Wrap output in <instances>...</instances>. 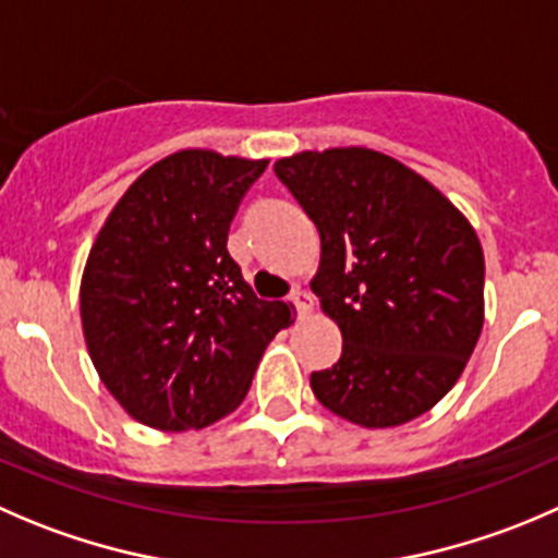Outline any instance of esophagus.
<instances>
[{
	"instance_id": "1",
	"label": "esophagus",
	"mask_w": 558,
	"mask_h": 558,
	"mask_svg": "<svg viewBox=\"0 0 558 558\" xmlns=\"http://www.w3.org/2000/svg\"><path fill=\"white\" fill-rule=\"evenodd\" d=\"M289 300L294 302L296 311H300V316H307V313L313 311V296L307 294L305 289H294V291H291V294H289Z\"/></svg>"
}]
</instances>
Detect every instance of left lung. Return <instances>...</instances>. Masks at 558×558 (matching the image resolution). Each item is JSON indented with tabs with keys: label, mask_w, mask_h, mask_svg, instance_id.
I'll list each match as a JSON object with an SVG mask.
<instances>
[{
	"label": "left lung",
	"mask_w": 558,
	"mask_h": 558,
	"mask_svg": "<svg viewBox=\"0 0 558 558\" xmlns=\"http://www.w3.org/2000/svg\"><path fill=\"white\" fill-rule=\"evenodd\" d=\"M322 236L311 280L343 354L311 376L324 409L398 428L461 378L485 322V256L466 215L425 177L367 147L275 163Z\"/></svg>",
	"instance_id": "8db88e82"
}]
</instances>
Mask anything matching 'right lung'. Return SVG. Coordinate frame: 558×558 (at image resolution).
<instances>
[{
    "label": "right lung",
    "instance_id": "obj_1",
    "mask_svg": "<svg viewBox=\"0 0 558 558\" xmlns=\"http://www.w3.org/2000/svg\"><path fill=\"white\" fill-rule=\"evenodd\" d=\"M269 160L180 149L113 204L81 275V327L97 376L133 420L198 430L245 400L291 302L253 294L226 251Z\"/></svg>",
    "mask_w": 558,
    "mask_h": 558
}]
</instances>
